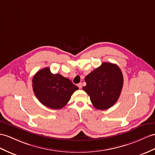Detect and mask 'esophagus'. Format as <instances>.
<instances>
[{
    "mask_svg": "<svg viewBox=\"0 0 155 155\" xmlns=\"http://www.w3.org/2000/svg\"><path fill=\"white\" fill-rule=\"evenodd\" d=\"M78 87H79V88H80V89H81V88L82 87V85H81V83H80V84H78Z\"/></svg>",
    "mask_w": 155,
    "mask_h": 155,
    "instance_id": "34e87169",
    "label": "esophagus"
}]
</instances>
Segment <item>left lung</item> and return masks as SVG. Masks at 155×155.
I'll return each mask as SVG.
<instances>
[{
  "mask_svg": "<svg viewBox=\"0 0 155 155\" xmlns=\"http://www.w3.org/2000/svg\"><path fill=\"white\" fill-rule=\"evenodd\" d=\"M84 91L93 105L99 110H107L114 105L121 94L124 78L121 70L114 64L103 62L85 78Z\"/></svg>",
  "mask_w": 155,
  "mask_h": 155,
  "instance_id": "1",
  "label": "left lung"
}]
</instances>
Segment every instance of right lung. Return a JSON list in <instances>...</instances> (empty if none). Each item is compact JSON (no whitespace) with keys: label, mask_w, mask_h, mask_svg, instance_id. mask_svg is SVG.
<instances>
[{"label":"right lung","mask_w":155,"mask_h":155,"mask_svg":"<svg viewBox=\"0 0 155 155\" xmlns=\"http://www.w3.org/2000/svg\"><path fill=\"white\" fill-rule=\"evenodd\" d=\"M32 83L33 92L39 101L55 110L64 107L74 92L79 89L69 79L59 74H52L48 68L37 71Z\"/></svg>","instance_id":"add662e5"}]
</instances>
